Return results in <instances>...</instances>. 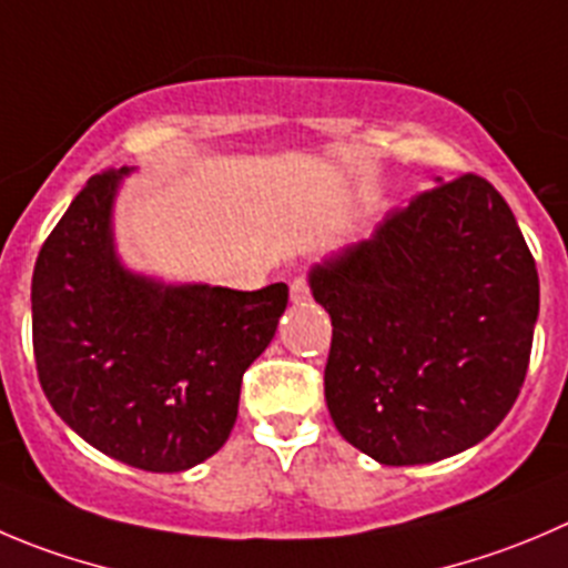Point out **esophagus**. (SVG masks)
<instances>
[{
  "label": "esophagus",
  "mask_w": 568,
  "mask_h": 568,
  "mask_svg": "<svg viewBox=\"0 0 568 568\" xmlns=\"http://www.w3.org/2000/svg\"><path fill=\"white\" fill-rule=\"evenodd\" d=\"M290 298H293V304H306L310 301V281L295 278L293 287H290Z\"/></svg>",
  "instance_id": "34e87169"
}]
</instances>
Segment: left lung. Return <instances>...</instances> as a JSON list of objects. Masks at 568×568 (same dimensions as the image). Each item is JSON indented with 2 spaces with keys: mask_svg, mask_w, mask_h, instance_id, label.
<instances>
[{
  "mask_svg": "<svg viewBox=\"0 0 568 568\" xmlns=\"http://www.w3.org/2000/svg\"><path fill=\"white\" fill-rule=\"evenodd\" d=\"M435 183L310 273L334 326L328 413L382 466L471 449L530 365L538 270L510 206L474 172Z\"/></svg>",
  "mask_w": 568,
  "mask_h": 568,
  "instance_id": "1",
  "label": "left lung"
}]
</instances>
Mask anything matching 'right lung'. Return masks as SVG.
Masks as SVG:
<instances>
[{"mask_svg": "<svg viewBox=\"0 0 568 568\" xmlns=\"http://www.w3.org/2000/svg\"><path fill=\"white\" fill-rule=\"evenodd\" d=\"M122 170L89 178L32 270V351L52 409L102 455L186 471L234 429L242 374L273 339L287 284H164L119 262Z\"/></svg>", "mask_w": 568, "mask_h": 568, "instance_id": "obj_1", "label": "right lung"}]
</instances>
